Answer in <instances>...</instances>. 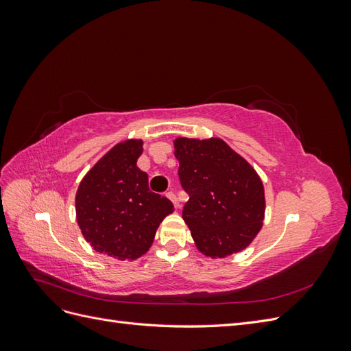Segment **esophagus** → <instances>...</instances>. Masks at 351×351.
<instances>
[{
  "label": "esophagus",
  "instance_id": "1",
  "mask_svg": "<svg viewBox=\"0 0 351 351\" xmlns=\"http://www.w3.org/2000/svg\"><path fill=\"white\" fill-rule=\"evenodd\" d=\"M165 196H167L169 200L173 202V204H174V206H176V208H180V202H178L177 196L174 195V192H167V193H165Z\"/></svg>",
  "mask_w": 351,
  "mask_h": 351
}]
</instances>
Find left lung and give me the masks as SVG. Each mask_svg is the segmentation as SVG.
<instances>
[{
    "mask_svg": "<svg viewBox=\"0 0 351 351\" xmlns=\"http://www.w3.org/2000/svg\"><path fill=\"white\" fill-rule=\"evenodd\" d=\"M178 177L189 200L183 219L209 258L246 249L262 228L265 192L253 167L218 137L174 141Z\"/></svg>",
    "mask_w": 351,
    "mask_h": 351,
    "instance_id": "1",
    "label": "left lung"
}]
</instances>
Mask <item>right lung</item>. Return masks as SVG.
<instances>
[{
    "mask_svg": "<svg viewBox=\"0 0 351 351\" xmlns=\"http://www.w3.org/2000/svg\"><path fill=\"white\" fill-rule=\"evenodd\" d=\"M143 142L117 143L83 177L76 193V217L90 246L120 261H134L152 246L156 228L174 212L165 196L147 186L136 165Z\"/></svg>",
    "mask_w": 351,
    "mask_h": 351,
    "instance_id": "add662e5",
    "label": "right lung"
}]
</instances>
